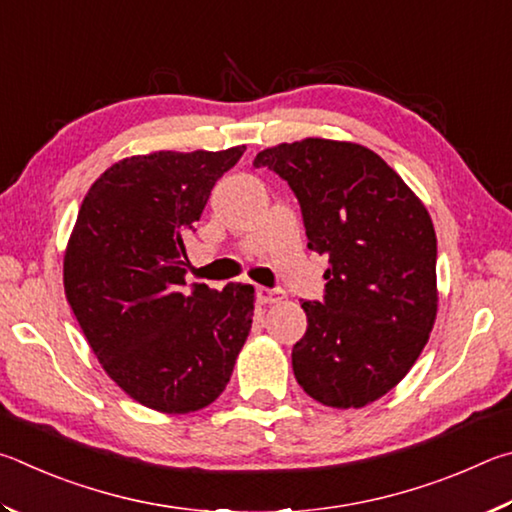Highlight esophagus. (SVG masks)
<instances>
[{"instance_id":"obj_1","label":"esophagus","mask_w":512,"mask_h":512,"mask_svg":"<svg viewBox=\"0 0 512 512\" xmlns=\"http://www.w3.org/2000/svg\"><path fill=\"white\" fill-rule=\"evenodd\" d=\"M283 290L279 288H258L256 290V297H258V303H263V306H267V303H279L283 299Z\"/></svg>"}]
</instances>
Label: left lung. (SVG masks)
<instances>
[{
	"instance_id": "obj_1",
	"label": "left lung",
	"mask_w": 512,
	"mask_h": 512,
	"mask_svg": "<svg viewBox=\"0 0 512 512\" xmlns=\"http://www.w3.org/2000/svg\"><path fill=\"white\" fill-rule=\"evenodd\" d=\"M301 204L308 247L328 256L324 301H303L308 328L294 378L326 407H364L405 378L434 328L436 233L425 204L373 150L303 139L258 152Z\"/></svg>"
}]
</instances>
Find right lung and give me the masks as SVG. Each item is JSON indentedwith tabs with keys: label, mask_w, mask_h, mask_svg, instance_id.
<instances>
[{
	"label": "right lung",
	"mask_w": 512,
	"mask_h": 512,
	"mask_svg": "<svg viewBox=\"0 0 512 512\" xmlns=\"http://www.w3.org/2000/svg\"><path fill=\"white\" fill-rule=\"evenodd\" d=\"M245 146L159 150L107 168L80 204L65 294L105 373L164 414L220 396L251 330L254 288L186 285L184 238Z\"/></svg>",
	"instance_id": "right-lung-1"
}]
</instances>
